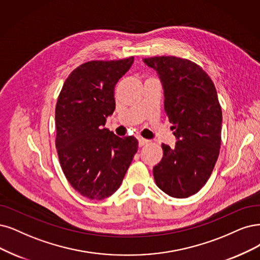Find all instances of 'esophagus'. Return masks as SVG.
<instances>
[{
	"mask_svg": "<svg viewBox=\"0 0 260 260\" xmlns=\"http://www.w3.org/2000/svg\"><path fill=\"white\" fill-rule=\"evenodd\" d=\"M138 142H139V147H143V146L148 145V143L150 142V140L145 139V138H142V137H139L138 138Z\"/></svg>",
	"mask_w": 260,
	"mask_h": 260,
	"instance_id": "1",
	"label": "esophagus"
}]
</instances>
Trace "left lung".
Segmentation results:
<instances>
[{"mask_svg":"<svg viewBox=\"0 0 260 260\" xmlns=\"http://www.w3.org/2000/svg\"><path fill=\"white\" fill-rule=\"evenodd\" d=\"M164 85V108L179 140L162 143L154 168L156 185L171 197L196 194L212 174L222 141V108L213 81L195 62L161 55L143 59Z\"/></svg>","mask_w":260,"mask_h":260,"instance_id":"1","label":"left lung"}]
</instances>
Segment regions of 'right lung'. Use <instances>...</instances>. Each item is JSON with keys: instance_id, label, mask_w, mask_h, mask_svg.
Here are the masks:
<instances>
[{"instance_id": "right-lung-1", "label": "right lung", "mask_w": 260, "mask_h": 260, "mask_svg": "<svg viewBox=\"0 0 260 260\" xmlns=\"http://www.w3.org/2000/svg\"><path fill=\"white\" fill-rule=\"evenodd\" d=\"M134 57L89 61L67 77L55 105V147L70 184L82 196L102 200L123 181L138 141L103 126L115 108L114 86Z\"/></svg>"}]
</instances>
